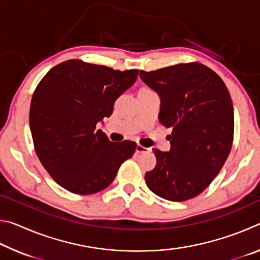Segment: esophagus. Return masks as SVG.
Listing matches in <instances>:
<instances>
[{
	"label": "esophagus",
	"mask_w": 260,
	"mask_h": 260,
	"mask_svg": "<svg viewBox=\"0 0 260 260\" xmlns=\"http://www.w3.org/2000/svg\"><path fill=\"white\" fill-rule=\"evenodd\" d=\"M149 150L148 148H144L143 146H141V144H138V146H136V149H135V151L138 152V153H143V152H147Z\"/></svg>",
	"instance_id": "obj_1"
}]
</instances>
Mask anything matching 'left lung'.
<instances>
[{"mask_svg": "<svg viewBox=\"0 0 260 260\" xmlns=\"http://www.w3.org/2000/svg\"><path fill=\"white\" fill-rule=\"evenodd\" d=\"M140 78L159 95L158 119L167 128L170 151L153 149L156 167L146 183L161 199L182 202L204 190L230 155L234 109L225 82L201 63L178 64Z\"/></svg>", "mask_w": 260, "mask_h": 260, "instance_id": "1", "label": "left lung"}]
</instances>
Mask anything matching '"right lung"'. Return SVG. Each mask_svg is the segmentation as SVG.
Masks as SVG:
<instances>
[{
    "mask_svg": "<svg viewBox=\"0 0 260 260\" xmlns=\"http://www.w3.org/2000/svg\"><path fill=\"white\" fill-rule=\"evenodd\" d=\"M138 74L70 59L39 82L30 102V133L41 164L60 187L79 195L103 190L133 156L135 142H111L96 125L111 116Z\"/></svg>",
    "mask_w": 260,
    "mask_h": 260,
    "instance_id": "add662e5",
    "label": "right lung"
}]
</instances>
